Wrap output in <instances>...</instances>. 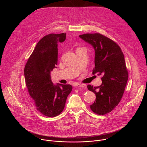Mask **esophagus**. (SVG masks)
I'll use <instances>...</instances> for the list:
<instances>
[{
  "mask_svg": "<svg viewBox=\"0 0 147 147\" xmlns=\"http://www.w3.org/2000/svg\"><path fill=\"white\" fill-rule=\"evenodd\" d=\"M74 87H84V86H83L82 84H78L77 82L76 83H74V85H73Z\"/></svg>",
  "mask_w": 147,
  "mask_h": 147,
  "instance_id": "esophagus-1",
  "label": "esophagus"
}]
</instances>
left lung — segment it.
I'll return each instance as SVG.
<instances>
[{
  "instance_id": "obj_1",
  "label": "left lung",
  "mask_w": 147,
  "mask_h": 147,
  "mask_svg": "<svg viewBox=\"0 0 147 147\" xmlns=\"http://www.w3.org/2000/svg\"><path fill=\"white\" fill-rule=\"evenodd\" d=\"M79 36L93 47L95 67L92 74L102 76L100 86H87L88 90L96 95L90 108L97 115L107 114L119 104L127 84L129 73L124 55L115 42L99 33L86 34Z\"/></svg>"
}]
</instances>
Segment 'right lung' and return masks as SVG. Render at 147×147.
<instances>
[{
    "mask_svg": "<svg viewBox=\"0 0 147 147\" xmlns=\"http://www.w3.org/2000/svg\"><path fill=\"white\" fill-rule=\"evenodd\" d=\"M66 34H50L37 43L24 68L26 84L34 105L40 113L55 117L63 111L72 91L70 84L55 85L51 71L57 64V44L66 39Z\"/></svg>",
    "mask_w": 147,
    "mask_h": 147,
    "instance_id": "add662e5",
    "label": "right lung"
}]
</instances>
